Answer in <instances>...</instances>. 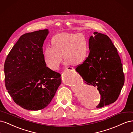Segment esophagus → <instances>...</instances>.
<instances>
[{
  "instance_id": "1",
  "label": "esophagus",
  "mask_w": 133,
  "mask_h": 133,
  "mask_svg": "<svg viewBox=\"0 0 133 133\" xmlns=\"http://www.w3.org/2000/svg\"><path fill=\"white\" fill-rule=\"evenodd\" d=\"M68 68V69H69V70H71V69H73V68H71V67H68V68Z\"/></svg>"
}]
</instances>
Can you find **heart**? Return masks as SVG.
<instances>
[{
	"label": "heart",
	"mask_w": 133,
	"mask_h": 133,
	"mask_svg": "<svg viewBox=\"0 0 133 133\" xmlns=\"http://www.w3.org/2000/svg\"><path fill=\"white\" fill-rule=\"evenodd\" d=\"M51 47L44 52L45 65L51 70H57L63 60L66 64L78 65L83 63L88 55V43L82 33L63 32L55 35L51 40Z\"/></svg>",
	"instance_id": "b5f03b06"
}]
</instances>
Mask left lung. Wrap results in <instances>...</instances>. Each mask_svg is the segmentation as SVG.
Listing matches in <instances>:
<instances>
[{
  "label": "left lung",
  "instance_id": "left-lung-1",
  "mask_svg": "<svg viewBox=\"0 0 133 133\" xmlns=\"http://www.w3.org/2000/svg\"><path fill=\"white\" fill-rule=\"evenodd\" d=\"M89 41V55L76 71L101 95L97 108L115 102L124 84L123 65L117 49L107 35L94 32Z\"/></svg>",
  "mask_w": 133,
  "mask_h": 133
}]
</instances>
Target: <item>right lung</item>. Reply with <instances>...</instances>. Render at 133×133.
I'll list each match as a JSON object with an SVG mask.
<instances>
[{"mask_svg": "<svg viewBox=\"0 0 133 133\" xmlns=\"http://www.w3.org/2000/svg\"><path fill=\"white\" fill-rule=\"evenodd\" d=\"M48 29L23 34L4 63L6 89L14 102L25 109L39 110L48 105L61 84V75L47 67L43 45Z\"/></svg>", "mask_w": 133, "mask_h": 133, "instance_id": "obj_1", "label": "right lung"}]
</instances>
